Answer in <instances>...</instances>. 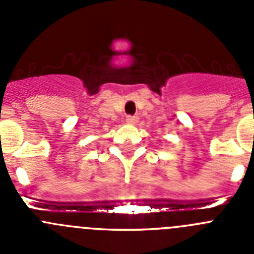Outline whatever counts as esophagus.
Instances as JSON below:
<instances>
[{
	"label": "esophagus",
	"mask_w": 254,
	"mask_h": 254,
	"mask_svg": "<svg viewBox=\"0 0 254 254\" xmlns=\"http://www.w3.org/2000/svg\"><path fill=\"white\" fill-rule=\"evenodd\" d=\"M139 121L138 116H128V117L126 118V122L128 123V125H137Z\"/></svg>",
	"instance_id": "obj_1"
}]
</instances>
